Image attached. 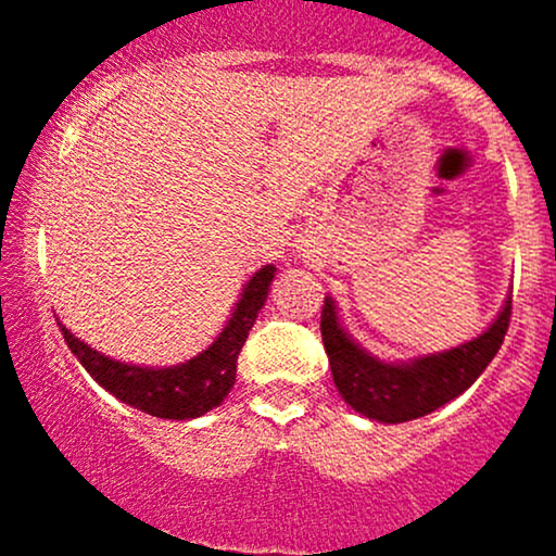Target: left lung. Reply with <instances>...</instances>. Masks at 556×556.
<instances>
[{"instance_id":"obj_1","label":"left lung","mask_w":556,"mask_h":556,"mask_svg":"<svg viewBox=\"0 0 556 556\" xmlns=\"http://www.w3.org/2000/svg\"><path fill=\"white\" fill-rule=\"evenodd\" d=\"M508 323L511 299L503 304L495 323L473 341L408 363H384L357 346L341 328L333 299H325L319 330L341 397L363 417L395 425L425 417L463 395L497 355Z\"/></svg>"}]
</instances>
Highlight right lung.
<instances>
[{
  "mask_svg": "<svg viewBox=\"0 0 556 556\" xmlns=\"http://www.w3.org/2000/svg\"><path fill=\"white\" fill-rule=\"evenodd\" d=\"M274 266H263L261 271L252 274L250 282L244 285V293L239 299L237 309L226 328L220 330L212 346L204 352L172 368H148V366H128V363L112 361V357L99 355L86 341L75 339L70 330L61 325L66 346L77 355L88 374L104 387L106 392L150 417L161 419H193L201 414L220 406L223 397L231 392L237 382V361L242 352L247 333L255 325L257 312L263 309L271 285Z\"/></svg>",
  "mask_w": 556,
  "mask_h": 556,
  "instance_id": "1",
  "label": "right lung"
}]
</instances>
